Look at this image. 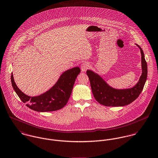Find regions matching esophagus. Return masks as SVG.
<instances>
[{"mask_svg":"<svg viewBox=\"0 0 158 158\" xmlns=\"http://www.w3.org/2000/svg\"><path fill=\"white\" fill-rule=\"evenodd\" d=\"M89 68V64L87 62H84L81 65V71L82 72H85Z\"/></svg>","mask_w":158,"mask_h":158,"instance_id":"34e87169","label":"esophagus"}]
</instances>
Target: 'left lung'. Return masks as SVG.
I'll return each instance as SVG.
<instances>
[{
    "instance_id": "left-lung-1",
    "label": "left lung",
    "mask_w": 158,
    "mask_h": 158,
    "mask_svg": "<svg viewBox=\"0 0 158 158\" xmlns=\"http://www.w3.org/2000/svg\"><path fill=\"white\" fill-rule=\"evenodd\" d=\"M141 54L142 74L138 82L133 87L118 89L111 87L97 73L88 70L87 74L95 99L101 104L107 106H123L128 105L136 99L143 89L147 77V64L142 49Z\"/></svg>"
}]
</instances>
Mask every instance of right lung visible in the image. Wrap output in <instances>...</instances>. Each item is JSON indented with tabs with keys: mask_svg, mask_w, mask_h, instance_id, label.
<instances>
[{
	"mask_svg": "<svg viewBox=\"0 0 158 158\" xmlns=\"http://www.w3.org/2000/svg\"><path fill=\"white\" fill-rule=\"evenodd\" d=\"M80 72L81 70L78 67L63 72L52 87L37 96H30L23 93L16 85L13 73L11 80L15 92L28 107L38 112L53 111L62 108L67 104L76 79Z\"/></svg>",
	"mask_w": 158,
	"mask_h": 158,
	"instance_id": "right-lung-1",
	"label": "right lung"
}]
</instances>
